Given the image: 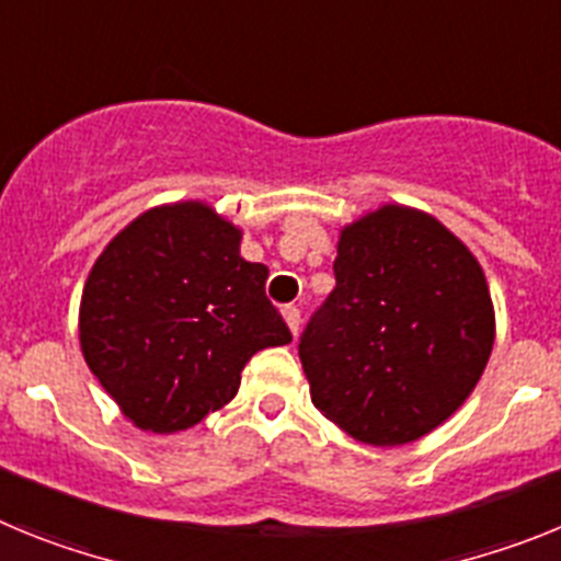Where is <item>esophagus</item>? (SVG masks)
<instances>
[{"label": "esophagus", "mask_w": 561, "mask_h": 561, "mask_svg": "<svg viewBox=\"0 0 561 561\" xmlns=\"http://www.w3.org/2000/svg\"><path fill=\"white\" fill-rule=\"evenodd\" d=\"M284 320H286V325H289L291 336L300 334V309H297V306H286Z\"/></svg>", "instance_id": "obj_1"}]
</instances>
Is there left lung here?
I'll return each mask as SVG.
<instances>
[{"mask_svg":"<svg viewBox=\"0 0 561 561\" xmlns=\"http://www.w3.org/2000/svg\"><path fill=\"white\" fill-rule=\"evenodd\" d=\"M336 286L300 340L311 404L370 447L413 444L478 388L494 304L474 252L419 207L345 225Z\"/></svg>","mask_w":561,"mask_h":561,"instance_id":"8db88e82","label":"left lung"}]
</instances>
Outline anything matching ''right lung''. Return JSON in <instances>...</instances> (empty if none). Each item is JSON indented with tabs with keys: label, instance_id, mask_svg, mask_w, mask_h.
Segmentation results:
<instances>
[{
	"label": "right lung",
	"instance_id": "1",
	"mask_svg": "<svg viewBox=\"0 0 561 561\" xmlns=\"http://www.w3.org/2000/svg\"><path fill=\"white\" fill-rule=\"evenodd\" d=\"M241 238L210 202H165L128 221L89 270L81 354L142 433L196 427L238 393L252 354L291 342L266 300L270 270L241 257Z\"/></svg>",
	"mask_w": 561,
	"mask_h": 561
}]
</instances>
